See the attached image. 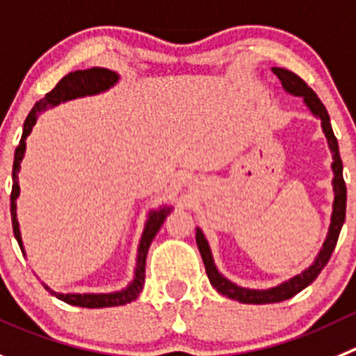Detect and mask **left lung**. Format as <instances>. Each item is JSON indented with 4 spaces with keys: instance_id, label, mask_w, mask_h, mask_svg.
<instances>
[{
    "instance_id": "left-lung-1",
    "label": "left lung",
    "mask_w": 356,
    "mask_h": 356,
    "mask_svg": "<svg viewBox=\"0 0 356 356\" xmlns=\"http://www.w3.org/2000/svg\"><path fill=\"white\" fill-rule=\"evenodd\" d=\"M272 72L277 75L284 91H286L288 95L302 98V102H304L305 107L309 108V112L321 121V129H323L328 149H330L332 152V159H334V161H332V174H334V179H332V186H334V204H332L328 234L327 237H325L323 245H321L320 253L316 254L313 264L309 265L307 268H304L300 274L286 279L283 283H279L277 286L265 288V290L238 286V284L232 283L230 279L225 277V275L218 270V267H216L214 258H212L211 245H209L204 232H202V228L197 227L198 251H200L202 260H204L209 281H211V284L219 291V293L225 295V297L228 298H234V300L237 302H242V304H274V302H283L291 298L293 295H297L298 291H302L304 288H307L309 284L313 283L314 279L320 275V272L323 270L325 265L330 260L332 253H334L335 249V244H337L339 234H341V228H343L344 225V218H346V184H344L343 179V161H341L337 138H335L334 131H332L330 118H328L327 108H325L323 103L320 102L316 92L311 88H307V84H305L298 75H295L293 72L284 68H272Z\"/></svg>"
}]
</instances>
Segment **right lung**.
I'll return each mask as SVG.
<instances>
[{"mask_svg": "<svg viewBox=\"0 0 356 356\" xmlns=\"http://www.w3.org/2000/svg\"><path fill=\"white\" fill-rule=\"evenodd\" d=\"M119 73L108 68H95L88 70H75L70 72L68 75L58 82L51 92L45 95L40 102L35 103V107L26 118L24 126H22V137L19 142L17 149H15V156H13V170H12V195H10V212H12V227L13 235L17 238L19 248H21L22 254L26 257L24 244H22L21 228H19L17 221V198L21 195V188H19V172H21V163L26 154V138L29 137L33 126L38 121L40 114L45 112L47 108L58 107L59 103H66L70 99L84 98V96H95L99 92L108 91L114 88L119 82ZM172 212V205H159L158 209H151L145 219L144 232H142L140 242H138L137 249V261H135V272H133V279L128 283V286L122 290L111 291V293H61V291H54L43 283L45 290L51 291L52 295L59 298V300L66 302L70 305H81V307L98 309V307H114V305H124L128 302H133L140 295L142 286L145 281V258H147L149 245H151L152 238L156 237L158 230L161 228L163 221Z\"/></svg>", "mask_w": 356, "mask_h": 356, "instance_id": "add662e5", "label": "right lung"}]
</instances>
